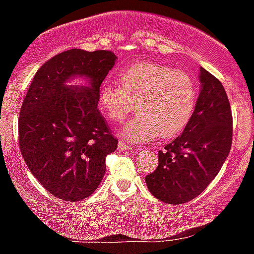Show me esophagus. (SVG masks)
I'll use <instances>...</instances> for the list:
<instances>
[{
  "instance_id": "esophagus-1",
  "label": "esophagus",
  "mask_w": 254,
  "mask_h": 254,
  "mask_svg": "<svg viewBox=\"0 0 254 254\" xmlns=\"http://www.w3.org/2000/svg\"><path fill=\"white\" fill-rule=\"evenodd\" d=\"M118 150H119V151H127V150H130V147L124 141H122V140H120L119 143H118Z\"/></svg>"
}]
</instances>
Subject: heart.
<instances>
[{"instance_id": "1", "label": "heart", "mask_w": 254, "mask_h": 254, "mask_svg": "<svg viewBox=\"0 0 254 254\" xmlns=\"http://www.w3.org/2000/svg\"><path fill=\"white\" fill-rule=\"evenodd\" d=\"M119 84L99 89V107L112 122L134 109L139 114L122 125L119 135L130 142H145L160 134L178 135L188 125L196 106V89L188 73L157 63H136L123 68Z\"/></svg>"}]
</instances>
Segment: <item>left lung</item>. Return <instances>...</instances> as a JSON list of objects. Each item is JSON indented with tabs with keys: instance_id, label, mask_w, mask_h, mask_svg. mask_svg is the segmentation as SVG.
<instances>
[{
	"instance_id": "1",
	"label": "left lung",
	"mask_w": 254,
	"mask_h": 254,
	"mask_svg": "<svg viewBox=\"0 0 254 254\" xmlns=\"http://www.w3.org/2000/svg\"><path fill=\"white\" fill-rule=\"evenodd\" d=\"M200 93L184 131L158 151V166L146 176L153 196L183 204L203 193L217 176L232 143V114L226 91L200 67Z\"/></svg>"
}]
</instances>
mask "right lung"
Segmentation results:
<instances>
[{
    "label": "right lung",
    "mask_w": 254,
    "mask_h": 254,
    "mask_svg": "<svg viewBox=\"0 0 254 254\" xmlns=\"http://www.w3.org/2000/svg\"><path fill=\"white\" fill-rule=\"evenodd\" d=\"M108 50L71 49L48 60L35 73L19 119V148L33 176L65 201L88 198L106 173V158L118 139L98 109L99 87L115 65ZM84 77L87 86L67 82Z\"/></svg>",
    "instance_id": "obj_1"
}]
</instances>
